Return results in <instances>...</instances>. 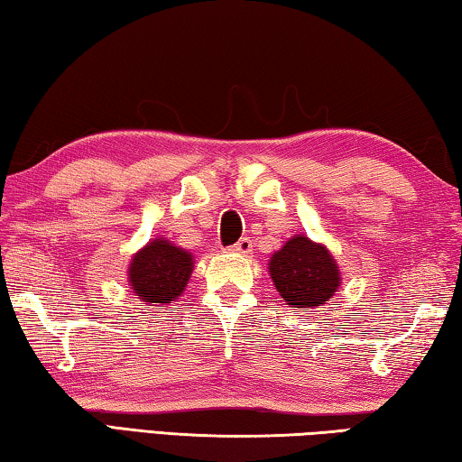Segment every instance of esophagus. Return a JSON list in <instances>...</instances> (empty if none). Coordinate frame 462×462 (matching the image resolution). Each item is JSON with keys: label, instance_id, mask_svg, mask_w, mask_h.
Returning <instances> with one entry per match:
<instances>
[{"label": "esophagus", "instance_id": "esophagus-1", "mask_svg": "<svg viewBox=\"0 0 462 462\" xmlns=\"http://www.w3.org/2000/svg\"><path fill=\"white\" fill-rule=\"evenodd\" d=\"M232 253H238V254H250L253 253V240L250 238H240L236 245L230 246Z\"/></svg>", "mask_w": 462, "mask_h": 462}]
</instances>
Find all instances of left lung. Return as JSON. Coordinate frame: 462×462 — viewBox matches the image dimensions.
<instances>
[{"label":"left lung","instance_id":"obj_1","mask_svg":"<svg viewBox=\"0 0 462 462\" xmlns=\"http://www.w3.org/2000/svg\"><path fill=\"white\" fill-rule=\"evenodd\" d=\"M269 275L289 308L310 310L324 306L342 281L330 250L303 234H295L271 256Z\"/></svg>","mask_w":462,"mask_h":462}]
</instances>
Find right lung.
<instances>
[{"mask_svg":"<svg viewBox=\"0 0 462 462\" xmlns=\"http://www.w3.org/2000/svg\"><path fill=\"white\" fill-rule=\"evenodd\" d=\"M191 271V253L171 245L165 238H154L132 256L128 281L143 301L167 306L185 291Z\"/></svg>","mask_w":462,"mask_h":462,"instance_id":"1","label":"right lung"}]
</instances>
